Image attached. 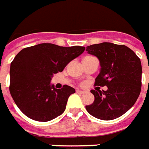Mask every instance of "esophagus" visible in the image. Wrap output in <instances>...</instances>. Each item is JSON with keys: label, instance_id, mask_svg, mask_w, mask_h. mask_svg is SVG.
Returning a JSON list of instances; mask_svg holds the SVG:
<instances>
[{"label": "esophagus", "instance_id": "esophagus-1", "mask_svg": "<svg viewBox=\"0 0 149 149\" xmlns=\"http://www.w3.org/2000/svg\"><path fill=\"white\" fill-rule=\"evenodd\" d=\"M76 92L79 93V94H84V90H79V89H77V90H76Z\"/></svg>", "mask_w": 149, "mask_h": 149}]
</instances>
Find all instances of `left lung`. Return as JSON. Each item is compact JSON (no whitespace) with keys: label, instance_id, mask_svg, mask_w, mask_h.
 I'll list each match as a JSON object with an SVG mask.
<instances>
[{"label":"left lung","instance_id":"obj_1","mask_svg":"<svg viewBox=\"0 0 149 149\" xmlns=\"http://www.w3.org/2000/svg\"><path fill=\"white\" fill-rule=\"evenodd\" d=\"M86 50L100 60L101 68L95 84L108 88L105 91H90L95 101L85 106L86 110L102 120L122 116L133 107L140 95V59L128 46L109 42L89 45Z\"/></svg>","mask_w":149,"mask_h":149}]
</instances>
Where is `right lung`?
<instances>
[{
	"mask_svg": "<svg viewBox=\"0 0 149 149\" xmlns=\"http://www.w3.org/2000/svg\"><path fill=\"white\" fill-rule=\"evenodd\" d=\"M84 49V46L63 47L49 43L21 49L10 68V93L20 111L40 122L62 114L75 89L68 85L55 89L51 79Z\"/></svg>",
	"mask_w": 149,
	"mask_h": 149,
	"instance_id": "right-lung-1",
	"label": "right lung"
}]
</instances>
